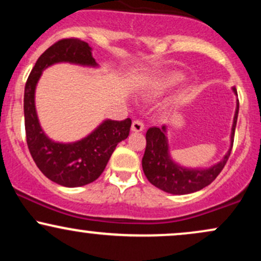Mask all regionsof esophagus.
I'll return each mask as SVG.
<instances>
[{"label":"esophagus","instance_id":"esophagus-1","mask_svg":"<svg viewBox=\"0 0 261 261\" xmlns=\"http://www.w3.org/2000/svg\"><path fill=\"white\" fill-rule=\"evenodd\" d=\"M145 128V124H143L141 120H134L133 125H131V130L135 131V133H140Z\"/></svg>","mask_w":261,"mask_h":261}]
</instances>
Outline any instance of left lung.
<instances>
[{
    "label": "left lung",
    "mask_w": 261,
    "mask_h": 261,
    "mask_svg": "<svg viewBox=\"0 0 261 261\" xmlns=\"http://www.w3.org/2000/svg\"><path fill=\"white\" fill-rule=\"evenodd\" d=\"M237 93L236 88H233ZM239 101L233 120L232 135H230V148L228 153L220 163L208 169H187L178 166L172 161L168 151V141L166 136V126L149 127L146 133V149L142 158V168L146 178L152 185L166 193L174 195L195 193L211 184L217 175L222 172L228 161L233 146L237 118H238Z\"/></svg>",
    "instance_id": "8db88e82"
}]
</instances>
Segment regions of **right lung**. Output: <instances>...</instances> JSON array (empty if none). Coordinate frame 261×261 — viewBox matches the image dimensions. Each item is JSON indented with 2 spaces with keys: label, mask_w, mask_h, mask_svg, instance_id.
Segmentation results:
<instances>
[{
  "label": "right lung",
  "mask_w": 261,
  "mask_h": 261,
  "mask_svg": "<svg viewBox=\"0 0 261 261\" xmlns=\"http://www.w3.org/2000/svg\"><path fill=\"white\" fill-rule=\"evenodd\" d=\"M56 62L97 66L91 46L77 38L61 39L41 54L24 88L27 145L37 167L47 179L62 187H83L99 178L116 145L128 136L131 119L106 120L91 135L73 143L47 139L35 112L34 92L44 68Z\"/></svg>",
  "instance_id": "1"
}]
</instances>
